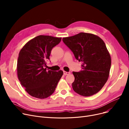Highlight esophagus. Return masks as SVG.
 <instances>
[{"label":"esophagus","instance_id":"34e87169","mask_svg":"<svg viewBox=\"0 0 129 129\" xmlns=\"http://www.w3.org/2000/svg\"><path fill=\"white\" fill-rule=\"evenodd\" d=\"M63 73H64V75H69V74H70V72H65V71H64V72H63Z\"/></svg>","mask_w":129,"mask_h":129}]
</instances>
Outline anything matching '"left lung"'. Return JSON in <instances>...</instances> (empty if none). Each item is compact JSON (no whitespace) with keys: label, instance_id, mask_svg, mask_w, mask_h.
<instances>
[{"label":"left lung","instance_id":"1","mask_svg":"<svg viewBox=\"0 0 129 129\" xmlns=\"http://www.w3.org/2000/svg\"><path fill=\"white\" fill-rule=\"evenodd\" d=\"M63 42L73 52L76 59L83 63V70L73 72L74 91L88 97L99 92L109 76L111 59L104 41L91 33L80 32L63 38Z\"/></svg>","mask_w":129,"mask_h":129}]
</instances>
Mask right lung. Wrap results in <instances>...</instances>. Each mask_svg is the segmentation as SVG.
I'll list each match as a JSON object with an SVG mask.
<instances>
[{"instance_id": "1", "label": "right lung", "mask_w": 129, "mask_h": 129, "mask_svg": "<svg viewBox=\"0 0 129 129\" xmlns=\"http://www.w3.org/2000/svg\"><path fill=\"white\" fill-rule=\"evenodd\" d=\"M62 38L40 35L30 40L20 50L17 71L20 84L31 96L44 99L54 92L63 72L47 71L44 67L53 47Z\"/></svg>"}]
</instances>
